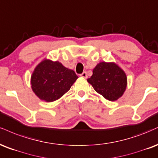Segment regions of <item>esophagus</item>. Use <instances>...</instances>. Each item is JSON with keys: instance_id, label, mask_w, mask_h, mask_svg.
<instances>
[{"instance_id": "esophagus-1", "label": "esophagus", "mask_w": 158, "mask_h": 158, "mask_svg": "<svg viewBox=\"0 0 158 158\" xmlns=\"http://www.w3.org/2000/svg\"><path fill=\"white\" fill-rule=\"evenodd\" d=\"M80 76H81V77H83V78H86V77H87L86 72H83L82 74H81V75H80Z\"/></svg>"}]
</instances>
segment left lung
<instances>
[{
  "mask_svg": "<svg viewBox=\"0 0 158 158\" xmlns=\"http://www.w3.org/2000/svg\"><path fill=\"white\" fill-rule=\"evenodd\" d=\"M88 82L106 99L114 101L123 95L127 87L125 72L113 63L101 62L93 69Z\"/></svg>",
  "mask_w": 158,
  "mask_h": 158,
  "instance_id": "1",
  "label": "left lung"
}]
</instances>
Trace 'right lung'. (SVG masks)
I'll return each instance as SVG.
<instances>
[{"label": "right lung", "mask_w": 158, "mask_h": 158, "mask_svg": "<svg viewBox=\"0 0 158 158\" xmlns=\"http://www.w3.org/2000/svg\"><path fill=\"white\" fill-rule=\"evenodd\" d=\"M77 76L60 63L44 60L35 68L31 77V88L40 99L52 102L70 89Z\"/></svg>", "instance_id": "obj_1"}]
</instances>
